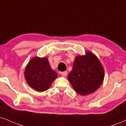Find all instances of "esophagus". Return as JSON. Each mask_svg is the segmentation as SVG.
<instances>
[{"label": "esophagus", "mask_w": 126, "mask_h": 126, "mask_svg": "<svg viewBox=\"0 0 126 126\" xmlns=\"http://www.w3.org/2000/svg\"><path fill=\"white\" fill-rule=\"evenodd\" d=\"M60 74L62 76H66L67 75V71H63V72L60 73Z\"/></svg>", "instance_id": "1"}]
</instances>
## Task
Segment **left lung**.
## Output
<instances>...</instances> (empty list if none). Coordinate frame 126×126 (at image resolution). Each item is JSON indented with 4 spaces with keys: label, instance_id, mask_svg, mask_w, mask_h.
Instances as JSON below:
<instances>
[{
    "label": "left lung",
    "instance_id": "8db88e82",
    "mask_svg": "<svg viewBox=\"0 0 126 126\" xmlns=\"http://www.w3.org/2000/svg\"><path fill=\"white\" fill-rule=\"evenodd\" d=\"M105 77L102 64L90 51L75 58L68 79L76 92L81 95L93 93L99 88Z\"/></svg>",
    "mask_w": 126,
    "mask_h": 126
}]
</instances>
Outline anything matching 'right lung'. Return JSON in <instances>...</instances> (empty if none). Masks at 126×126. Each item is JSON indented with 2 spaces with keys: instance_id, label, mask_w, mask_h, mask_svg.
<instances>
[{
  "instance_id": "obj_1",
  "label": "right lung",
  "mask_w": 126,
  "mask_h": 126,
  "mask_svg": "<svg viewBox=\"0 0 126 126\" xmlns=\"http://www.w3.org/2000/svg\"><path fill=\"white\" fill-rule=\"evenodd\" d=\"M25 81L30 87L38 92L48 90L58 74L52 69L47 57L32 58L25 67Z\"/></svg>"
}]
</instances>
